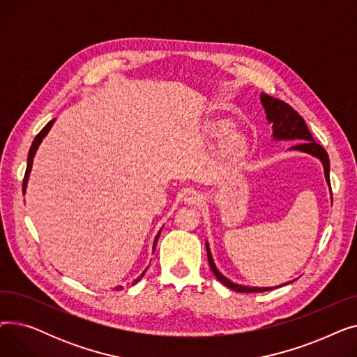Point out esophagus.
<instances>
[{"mask_svg":"<svg viewBox=\"0 0 357 357\" xmlns=\"http://www.w3.org/2000/svg\"><path fill=\"white\" fill-rule=\"evenodd\" d=\"M183 201L188 202V204H192V205H201V202L204 201V197L197 191H188L185 194Z\"/></svg>","mask_w":357,"mask_h":357,"instance_id":"esophagus-1","label":"esophagus"}]
</instances>
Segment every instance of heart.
<instances>
[{
    "instance_id": "heart-1",
    "label": "heart",
    "mask_w": 357,
    "mask_h": 357,
    "mask_svg": "<svg viewBox=\"0 0 357 357\" xmlns=\"http://www.w3.org/2000/svg\"><path fill=\"white\" fill-rule=\"evenodd\" d=\"M222 128H224V127H222ZM241 144H243V139H241L240 135H231V136L229 137L227 147H229L230 152H236V150H238V149L241 147Z\"/></svg>"
}]
</instances>
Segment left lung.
Wrapping results in <instances>:
<instances>
[{"label":"left lung","instance_id":"8db88e82","mask_svg":"<svg viewBox=\"0 0 357 357\" xmlns=\"http://www.w3.org/2000/svg\"><path fill=\"white\" fill-rule=\"evenodd\" d=\"M260 101L265 107L266 111V117L268 120L273 124V137L278 140H299V144L294 146L292 149L301 150V152H307L310 155L317 156L323 162L324 166V174H326V179L330 183V160H328V155L326 152V149L314 142L312 135L310 133V130L304 121V119L298 114V112L287 102L272 98L269 96H265L261 93L260 96ZM207 256H208V264L211 271L214 272L215 278L220 280L222 285H226L227 288L236 291V292H241V294H250V292H265V291H271L279 287H272V288H249V287H243V285H236L227 278H224L215 268L214 261H213V256L208 248L207 243ZM291 284V282H288Z\"/></svg>","mask_w":357,"mask_h":357}]
</instances>
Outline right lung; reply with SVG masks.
I'll return each instance as SVG.
<instances>
[{"instance_id": "obj_1", "label": "right lung", "mask_w": 357, "mask_h": 357, "mask_svg": "<svg viewBox=\"0 0 357 357\" xmlns=\"http://www.w3.org/2000/svg\"><path fill=\"white\" fill-rule=\"evenodd\" d=\"M53 121H54V120L49 121V123H47V124L40 130V133L34 137V140H33V143H31V147H30V150H29V158H27V169H26L24 179H23V194L26 192V186H27V182H29V174H30V171H31V165H33V158H34V155H36V150H37V147H39V144L42 143L43 137L47 135V131L50 130V127H52ZM159 236H160V231L156 234V238H155V243H153V250H155V248H156V243H158ZM144 273H146V271H144V272H143L137 279H135V282H133V284H137L139 280L143 278V275H144ZM116 289H117V291H120V289H123V287H116Z\"/></svg>"}]
</instances>
